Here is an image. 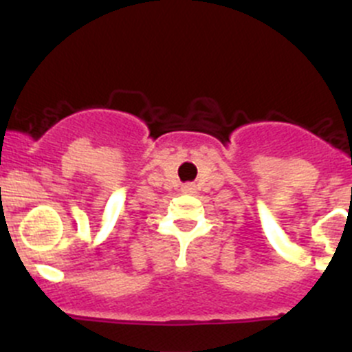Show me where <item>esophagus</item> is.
<instances>
[{
    "label": "esophagus",
    "mask_w": 352,
    "mask_h": 352,
    "mask_svg": "<svg viewBox=\"0 0 352 352\" xmlns=\"http://www.w3.org/2000/svg\"><path fill=\"white\" fill-rule=\"evenodd\" d=\"M184 190H186V192H192L194 186H190V184H187V186H184Z\"/></svg>",
    "instance_id": "obj_1"
}]
</instances>
